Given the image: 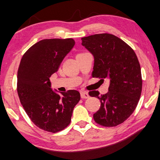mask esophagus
<instances>
[{
	"mask_svg": "<svg viewBox=\"0 0 160 160\" xmlns=\"http://www.w3.org/2000/svg\"><path fill=\"white\" fill-rule=\"evenodd\" d=\"M80 96H81L82 98H89V95H88V92H86L85 91H82L80 92Z\"/></svg>",
	"mask_w": 160,
	"mask_h": 160,
	"instance_id": "obj_1",
	"label": "esophagus"
}]
</instances>
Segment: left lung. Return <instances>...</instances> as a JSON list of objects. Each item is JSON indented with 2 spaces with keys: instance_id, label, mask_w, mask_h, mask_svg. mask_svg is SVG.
Wrapping results in <instances>:
<instances>
[{
  "instance_id": "1",
  "label": "left lung",
  "mask_w": 160,
  "mask_h": 160,
  "mask_svg": "<svg viewBox=\"0 0 160 160\" xmlns=\"http://www.w3.org/2000/svg\"><path fill=\"white\" fill-rule=\"evenodd\" d=\"M81 39L82 46L95 58L92 77L109 80L107 94L88 92L101 101L94 120L103 127L117 126L132 115L139 101L142 88L139 62L133 50L112 34H95Z\"/></svg>"
}]
</instances>
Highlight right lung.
<instances>
[{
	"instance_id": "obj_1",
	"label": "right lung",
	"mask_w": 160,
	"mask_h": 160,
	"mask_svg": "<svg viewBox=\"0 0 160 160\" xmlns=\"http://www.w3.org/2000/svg\"><path fill=\"white\" fill-rule=\"evenodd\" d=\"M72 38H49L38 42L25 52L17 76V92L23 108L36 126L57 132L70 124L80 92L68 90L59 95L51 89L50 78L58 71L74 47Z\"/></svg>"
}]
</instances>
